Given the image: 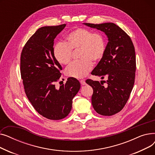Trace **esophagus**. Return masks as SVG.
I'll return each instance as SVG.
<instances>
[{
    "instance_id": "esophagus-1",
    "label": "esophagus",
    "mask_w": 155,
    "mask_h": 155,
    "mask_svg": "<svg viewBox=\"0 0 155 155\" xmlns=\"http://www.w3.org/2000/svg\"><path fill=\"white\" fill-rule=\"evenodd\" d=\"M80 84H81V85H84L86 84L85 81L84 80H81L80 81Z\"/></svg>"
}]
</instances>
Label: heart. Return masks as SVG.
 Returning a JSON list of instances; mask_svg holds the SVG:
<instances>
[{
	"instance_id": "b5f03b06",
	"label": "heart",
	"mask_w": 155,
	"mask_h": 155,
	"mask_svg": "<svg viewBox=\"0 0 155 155\" xmlns=\"http://www.w3.org/2000/svg\"><path fill=\"white\" fill-rule=\"evenodd\" d=\"M78 61L71 63L65 70L67 76L77 78L85 77L92 68V62L100 61L106 50V39L101 32L77 28L66 36V42H60L53 48L56 60L61 64H68L71 58V50H78Z\"/></svg>"
}]
</instances>
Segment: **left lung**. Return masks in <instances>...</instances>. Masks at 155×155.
<instances>
[{
	"instance_id": "left-lung-1",
	"label": "left lung",
	"mask_w": 155,
	"mask_h": 155,
	"mask_svg": "<svg viewBox=\"0 0 155 155\" xmlns=\"http://www.w3.org/2000/svg\"><path fill=\"white\" fill-rule=\"evenodd\" d=\"M85 26L101 30L108 38L103 58L92 71L94 75L105 81L87 80L93 88L92 104L102 116H112L120 112L126 105L133 90L135 79L136 55L132 40L116 24L106 22L99 24L84 23Z\"/></svg>"
}]
</instances>
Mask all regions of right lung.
I'll return each mask as SVG.
<instances>
[{"label":"right lung","mask_w":155,"mask_h":155,"mask_svg":"<svg viewBox=\"0 0 155 155\" xmlns=\"http://www.w3.org/2000/svg\"><path fill=\"white\" fill-rule=\"evenodd\" d=\"M66 24L39 28L24 45L21 56V75L24 91L35 109L51 120L66 117L72 100L80 88L75 78L57 88L55 82L62 70L53 56L54 39Z\"/></svg>","instance_id":"right-lung-1"}]
</instances>
